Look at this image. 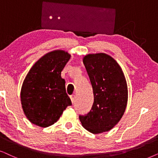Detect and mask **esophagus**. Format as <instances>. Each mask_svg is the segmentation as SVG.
<instances>
[{
	"label": "esophagus",
	"instance_id": "1",
	"mask_svg": "<svg viewBox=\"0 0 158 158\" xmlns=\"http://www.w3.org/2000/svg\"><path fill=\"white\" fill-rule=\"evenodd\" d=\"M76 98H77V97H76L75 94H72V95H71V96H70V98H71V102H72L73 104L74 103V102H75V101H76Z\"/></svg>",
	"mask_w": 158,
	"mask_h": 158
}]
</instances>
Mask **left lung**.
<instances>
[{
  "label": "left lung",
  "mask_w": 158,
  "mask_h": 158,
  "mask_svg": "<svg viewBox=\"0 0 158 158\" xmlns=\"http://www.w3.org/2000/svg\"><path fill=\"white\" fill-rule=\"evenodd\" d=\"M94 94L87 114L79 115L81 125L92 134L110 131L118 123L127 108L128 88L123 71L106 53L88 54L83 58Z\"/></svg>",
  "instance_id": "1"
}]
</instances>
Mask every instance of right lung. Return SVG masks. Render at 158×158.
I'll return each instance as SVG.
<instances>
[{
	"label": "right lung",
	"mask_w": 158,
	"mask_h": 158,
	"mask_svg": "<svg viewBox=\"0 0 158 158\" xmlns=\"http://www.w3.org/2000/svg\"><path fill=\"white\" fill-rule=\"evenodd\" d=\"M71 55L62 50L50 52L34 64L21 89L23 111L33 124L50 127L59 119L71 101L61 71Z\"/></svg>",
	"instance_id": "right-lung-1"
}]
</instances>
